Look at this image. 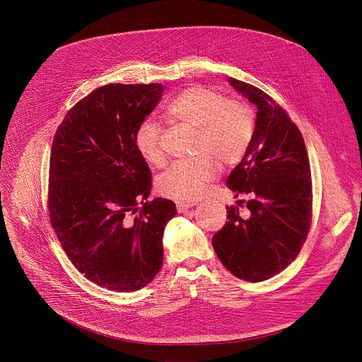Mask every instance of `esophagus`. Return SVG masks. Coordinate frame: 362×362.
Masks as SVG:
<instances>
[{"instance_id":"obj_1","label":"esophagus","mask_w":362,"mask_h":362,"mask_svg":"<svg viewBox=\"0 0 362 362\" xmlns=\"http://www.w3.org/2000/svg\"><path fill=\"white\" fill-rule=\"evenodd\" d=\"M197 202L195 201H175V207L177 210L181 213V211H185L189 207L195 206Z\"/></svg>"}]
</instances>
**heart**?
<instances>
[{
	"mask_svg": "<svg viewBox=\"0 0 362 362\" xmlns=\"http://www.w3.org/2000/svg\"><path fill=\"white\" fill-rule=\"evenodd\" d=\"M165 114L174 122L197 129L194 153L199 156L173 163L156 182L160 194L177 199L202 195L207 182L217 174V161L223 165L240 163L254 138L251 105L243 99L224 98L205 86H191L178 93L165 105ZM134 144L146 163H163L160 127L153 119L138 125Z\"/></svg>",
	"mask_w": 362,
	"mask_h": 362,
	"instance_id": "1",
	"label": "heart"
}]
</instances>
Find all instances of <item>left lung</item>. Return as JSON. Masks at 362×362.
<instances>
[{
	"label": "left lung",
	"mask_w": 362,
	"mask_h": 362,
	"mask_svg": "<svg viewBox=\"0 0 362 362\" xmlns=\"http://www.w3.org/2000/svg\"><path fill=\"white\" fill-rule=\"evenodd\" d=\"M258 108L254 138L227 187L248 195L250 213L227 206V221L211 245L235 277L258 283L284 270L300 254L312 220V178L304 138L286 110L257 86L228 79ZM244 201H240L241 206Z\"/></svg>",
	"instance_id": "obj_1"
}]
</instances>
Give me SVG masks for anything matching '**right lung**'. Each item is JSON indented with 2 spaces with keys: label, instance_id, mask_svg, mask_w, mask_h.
<instances>
[{
  "label": "right lung",
  "instance_id": "1",
  "mask_svg": "<svg viewBox=\"0 0 362 362\" xmlns=\"http://www.w3.org/2000/svg\"><path fill=\"white\" fill-rule=\"evenodd\" d=\"M160 83H110L65 115L52 141V230L90 281L118 293L149 284L163 264V231L173 201H148L152 173L134 134L163 95Z\"/></svg>",
  "mask_w": 362,
  "mask_h": 362
}]
</instances>
